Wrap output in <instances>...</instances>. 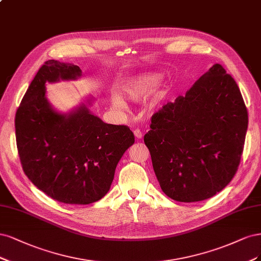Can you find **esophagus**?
<instances>
[{"mask_svg":"<svg viewBox=\"0 0 261 261\" xmlns=\"http://www.w3.org/2000/svg\"><path fill=\"white\" fill-rule=\"evenodd\" d=\"M134 136H136V138H137L138 140H140V139H142V137H143V133H142L141 130L136 129V130H134Z\"/></svg>","mask_w":261,"mask_h":261,"instance_id":"1","label":"esophagus"}]
</instances>
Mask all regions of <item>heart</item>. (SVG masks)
<instances>
[{"instance_id":"obj_1","label":"heart","mask_w":261,"mask_h":261,"mask_svg":"<svg viewBox=\"0 0 261 261\" xmlns=\"http://www.w3.org/2000/svg\"><path fill=\"white\" fill-rule=\"evenodd\" d=\"M163 78L164 75L156 71H144L138 73L120 87V94L125 98L133 100V102H142L154 93L161 85ZM112 106L117 111H124L125 109L124 102L118 96H114L112 98ZM152 106L155 107L156 104H153Z\"/></svg>"}]
</instances>
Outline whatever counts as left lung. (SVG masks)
<instances>
[{"label":"left lung","mask_w":261,"mask_h":261,"mask_svg":"<svg viewBox=\"0 0 261 261\" xmlns=\"http://www.w3.org/2000/svg\"><path fill=\"white\" fill-rule=\"evenodd\" d=\"M247 125L237 82L215 64L186 96L153 115L144 136L165 194L193 203L223 190L238 170Z\"/></svg>","instance_id":"1"}]
</instances>
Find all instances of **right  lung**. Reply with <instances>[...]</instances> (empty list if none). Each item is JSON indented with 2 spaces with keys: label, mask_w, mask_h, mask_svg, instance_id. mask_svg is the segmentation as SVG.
<instances>
[{
  "label": "right lung",
  "mask_w": 261,
  "mask_h": 261,
  "mask_svg": "<svg viewBox=\"0 0 261 261\" xmlns=\"http://www.w3.org/2000/svg\"><path fill=\"white\" fill-rule=\"evenodd\" d=\"M80 67L49 60L24 93L15 118L23 172L47 196L64 204L88 205L111 189L116 167L133 143L127 125L105 123L92 114L93 97L69 113L48 102L45 83L78 80Z\"/></svg>",
  "instance_id": "right-lung-1"
}]
</instances>
